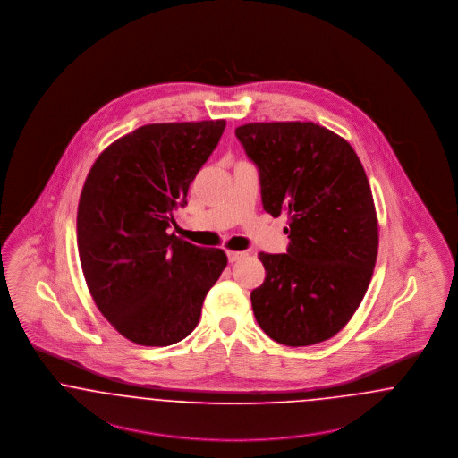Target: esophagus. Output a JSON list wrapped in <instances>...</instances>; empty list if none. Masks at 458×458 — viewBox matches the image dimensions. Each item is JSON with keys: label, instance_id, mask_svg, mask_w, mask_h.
Listing matches in <instances>:
<instances>
[{"label": "esophagus", "instance_id": "esophagus-1", "mask_svg": "<svg viewBox=\"0 0 458 458\" xmlns=\"http://www.w3.org/2000/svg\"><path fill=\"white\" fill-rule=\"evenodd\" d=\"M226 256H228V261L235 262L242 259V258H245L247 256V252H239V250H228L226 252Z\"/></svg>", "mask_w": 458, "mask_h": 458}]
</instances>
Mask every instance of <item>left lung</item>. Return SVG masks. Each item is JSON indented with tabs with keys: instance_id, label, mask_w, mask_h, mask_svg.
I'll return each mask as SVG.
<instances>
[{
	"instance_id": "8db88e82",
	"label": "left lung",
	"mask_w": 458,
	"mask_h": 458,
	"mask_svg": "<svg viewBox=\"0 0 458 458\" xmlns=\"http://www.w3.org/2000/svg\"><path fill=\"white\" fill-rule=\"evenodd\" d=\"M235 135L259 170L264 211L288 216L286 254H259L256 321L288 347L325 342L362 302L377 256L362 163L344 137L312 122L247 123Z\"/></svg>"
}]
</instances>
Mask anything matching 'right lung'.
Instances as JSON below:
<instances>
[{
  "label": "right lung",
  "instance_id": "obj_1",
  "mask_svg": "<svg viewBox=\"0 0 458 458\" xmlns=\"http://www.w3.org/2000/svg\"><path fill=\"white\" fill-rule=\"evenodd\" d=\"M225 125L139 127L99 154L86 178L77 211L84 278L101 314L133 344L166 347L189 336L226 267L221 249L168 233Z\"/></svg>",
  "mask_w": 458,
  "mask_h": 458
}]
</instances>
